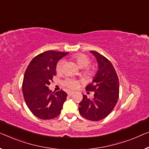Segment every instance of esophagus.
<instances>
[{"label":"esophagus","mask_w":149,"mask_h":149,"mask_svg":"<svg viewBox=\"0 0 149 149\" xmlns=\"http://www.w3.org/2000/svg\"><path fill=\"white\" fill-rule=\"evenodd\" d=\"M73 94H74V92H71V91H70V92H68V96H72V95Z\"/></svg>","instance_id":"esophagus-1"}]
</instances>
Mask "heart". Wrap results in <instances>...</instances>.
<instances>
[{
	"mask_svg": "<svg viewBox=\"0 0 149 149\" xmlns=\"http://www.w3.org/2000/svg\"><path fill=\"white\" fill-rule=\"evenodd\" d=\"M73 59L76 61L79 68H83L84 73L86 74L92 75L94 73V68L93 66L89 65L90 63V59L87 55L84 53H77L73 55ZM65 61L63 59H60L56 64V71L57 73H61L63 70ZM80 81L74 78H66L62 82L63 85L70 89H75L78 87Z\"/></svg>",
	"mask_w": 149,
	"mask_h": 149,
	"instance_id": "b5f03b06",
	"label": "heart"
}]
</instances>
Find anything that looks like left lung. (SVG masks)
Wrapping results in <instances>:
<instances>
[{
  "label": "left lung",
  "mask_w": 149,
  "mask_h": 149,
  "mask_svg": "<svg viewBox=\"0 0 149 149\" xmlns=\"http://www.w3.org/2000/svg\"><path fill=\"white\" fill-rule=\"evenodd\" d=\"M94 54L98 63V71L92 83L86 86L88 92H94L90 99L83 95L79 104L81 116L92 121H98L110 114L119 97V80L116 70L108 59L95 51Z\"/></svg>",
  "instance_id": "8db88e82"
}]
</instances>
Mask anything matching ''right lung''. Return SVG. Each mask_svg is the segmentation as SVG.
Wrapping results in <instances>:
<instances>
[{
    "label": "right lung",
    "instance_id": "right-lung-1",
    "mask_svg": "<svg viewBox=\"0 0 149 149\" xmlns=\"http://www.w3.org/2000/svg\"><path fill=\"white\" fill-rule=\"evenodd\" d=\"M66 52L47 51L37 55L29 64L22 84L25 103L35 116L50 120L59 116L67 93L62 90L55 93L49 85L56 75V64Z\"/></svg>",
    "mask_w": 149,
    "mask_h": 149
}]
</instances>
